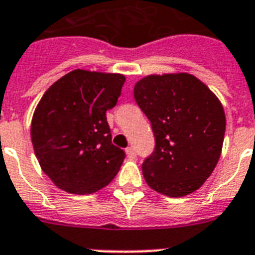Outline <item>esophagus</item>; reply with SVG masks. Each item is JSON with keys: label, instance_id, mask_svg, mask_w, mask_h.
<instances>
[{"label": "esophagus", "instance_id": "1", "mask_svg": "<svg viewBox=\"0 0 255 255\" xmlns=\"http://www.w3.org/2000/svg\"><path fill=\"white\" fill-rule=\"evenodd\" d=\"M125 151H126V155H128L130 159L135 158V151H134L133 147H126Z\"/></svg>", "mask_w": 255, "mask_h": 255}]
</instances>
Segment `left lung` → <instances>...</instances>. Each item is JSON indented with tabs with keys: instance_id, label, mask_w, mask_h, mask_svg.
Listing matches in <instances>:
<instances>
[{
	"instance_id": "obj_1",
	"label": "left lung",
	"mask_w": 255,
	"mask_h": 255,
	"mask_svg": "<svg viewBox=\"0 0 255 255\" xmlns=\"http://www.w3.org/2000/svg\"><path fill=\"white\" fill-rule=\"evenodd\" d=\"M134 98L149 118L154 151L142 163L146 183L167 197L202 186L220 159L226 118L216 94L187 73L147 76Z\"/></svg>"
}]
</instances>
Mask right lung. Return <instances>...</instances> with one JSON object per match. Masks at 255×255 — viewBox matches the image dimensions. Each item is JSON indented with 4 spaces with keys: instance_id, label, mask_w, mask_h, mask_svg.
<instances>
[{
    "instance_id": "right-lung-1",
    "label": "right lung",
    "mask_w": 255,
    "mask_h": 255,
    "mask_svg": "<svg viewBox=\"0 0 255 255\" xmlns=\"http://www.w3.org/2000/svg\"><path fill=\"white\" fill-rule=\"evenodd\" d=\"M125 76L77 69L47 89L30 135L43 173L72 194H90L113 181L125 151L112 143L106 112L117 105Z\"/></svg>"
}]
</instances>
